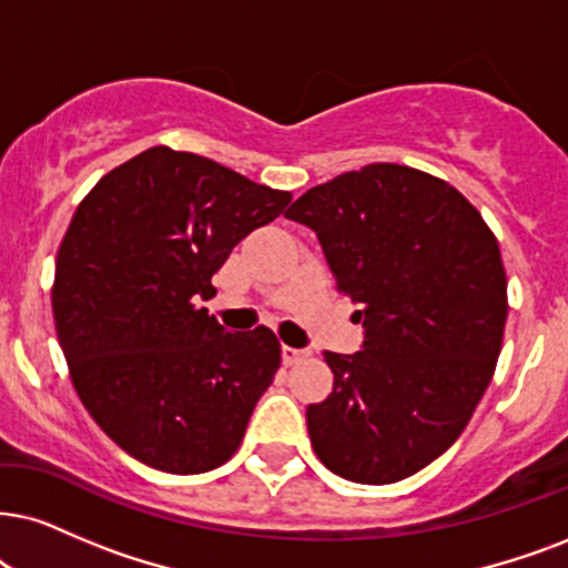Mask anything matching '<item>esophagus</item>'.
Here are the masks:
<instances>
[{"label": "esophagus", "instance_id": "1", "mask_svg": "<svg viewBox=\"0 0 568 568\" xmlns=\"http://www.w3.org/2000/svg\"><path fill=\"white\" fill-rule=\"evenodd\" d=\"M308 351L304 348H291V346H283V364L285 367H291V364H298L301 358H306Z\"/></svg>", "mask_w": 568, "mask_h": 568}]
</instances>
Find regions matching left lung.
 I'll use <instances>...</instances> for the list:
<instances>
[{
	"label": "left lung",
	"instance_id": "1",
	"mask_svg": "<svg viewBox=\"0 0 568 568\" xmlns=\"http://www.w3.org/2000/svg\"><path fill=\"white\" fill-rule=\"evenodd\" d=\"M285 217L317 233L364 322L362 351H325L335 379L306 408L314 454L351 483L412 477L458 440L493 379L508 317L498 239L454 185L393 162L314 185Z\"/></svg>",
	"mask_w": 568,
	"mask_h": 568
}]
</instances>
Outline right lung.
<instances>
[{
    "label": "right lung",
    "mask_w": 568,
    "mask_h": 568,
    "mask_svg": "<svg viewBox=\"0 0 568 568\" xmlns=\"http://www.w3.org/2000/svg\"><path fill=\"white\" fill-rule=\"evenodd\" d=\"M291 199L152 146L78 204L57 251V341L85 412L141 464L201 475L239 450L280 369V341L264 325L225 333L196 301L214 296L235 243Z\"/></svg>",
    "instance_id": "right-lung-1"
}]
</instances>
